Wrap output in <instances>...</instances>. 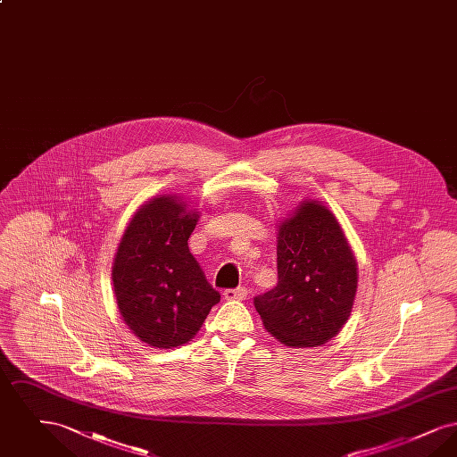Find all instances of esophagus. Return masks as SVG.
I'll list each match as a JSON object with an SVG mask.
<instances>
[{"label":"esophagus","mask_w":457,"mask_h":457,"mask_svg":"<svg viewBox=\"0 0 457 457\" xmlns=\"http://www.w3.org/2000/svg\"><path fill=\"white\" fill-rule=\"evenodd\" d=\"M222 295L226 300H245L248 291L245 287H237V289H226Z\"/></svg>","instance_id":"1"}]
</instances>
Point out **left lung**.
<instances>
[{
  "label": "left lung",
  "mask_w": 457,
  "mask_h": 457,
  "mask_svg": "<svg viewBox=\"0 0 457 457\" xmlns=\"http://www.w3.org/2000/svg\"><path fill=\"white\" fill-rule=\"evenodd\" d=\"M358 263L332 211L306 198L278 224V286L255 298L263 327L289 348L328 343L348 322Z\"/></svg>",
  "instance_id": "obj_1"
}]
</instances>
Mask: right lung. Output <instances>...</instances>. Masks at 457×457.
Returning <instances> with one entry per match:
<instances>
[{"instance_id": "1", "label": "right lung", "mask_w": 457, "mask_h": 457, "mask_svg": "<svg viewBox=\"0 0 457 457\" xmlns=\"http://www.w3.org/2000/svg\"><path fill=\"white\" fill-rule=\"evenodd\" d=\"M198 218L183 196L155 195L137 209L120 239L111 270L116 304L131 332L154 348L194 339L220 300L188 250Z\"/></svg>"}]
</instances>
